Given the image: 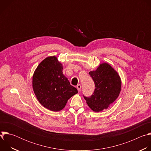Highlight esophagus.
<instances>
[{
	"instance_id": "obj_1",
	"label": "esophagus",
	"mask_w": 151,
	"mask_h": 151,
	"mask_svg": "<svg viewBox=\"0 0 151 151\" xmlns=\"http://www.w3.org/2000/svg\"><path fill=\"white\" fill-rule=\"evenodd\" d=\"M76 88H77V90L79 92L81 91V85L80 84H78L77 86H76Z\"/></svg>"
}]
</instances>
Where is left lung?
<instances>
[{
    "label": "left lung",
    "mask_w": 151,
    "mask_h": 151,
    "mask_svg": "<svg viewBox=\"0 0 151 151\" xmlns=\"http://www.w3.org/2000/svg\"><path fill=\"white\" fill-rule=\"evenodd\" d=\"M89 75L95 83V90L91 97H84L88 106L94 112L106 109L118 97L121 90V79L118 72L107 63L100 64Z\"/></svg>",
    "instance_id": "left-lung-1"
}]
</instances>
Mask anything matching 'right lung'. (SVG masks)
I'll list each match as a JSON object with an SVG mask.
<instances>
[{
  "mask_svg": "<svg viewBox=\"0 0 151 151\" xmlns=\"http://www.w3.org/2000/svg\"><path fill=\"white\" fill-rule=\"evenodd\" d=\"M32 87L39 102L54 112L62 110L78 93L63 74V64L55 56L48 57L39 63L33 75Z\"/></svg>",
  "mask_w": 151,
  "mask_h": 151,
  "instance_id": "add662e5",
  "label": "right lung"
}]
</instances>
